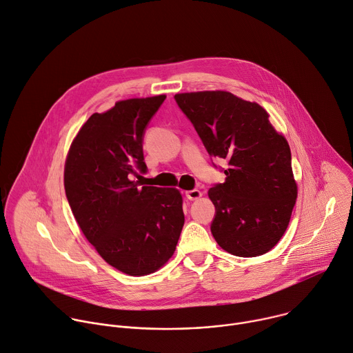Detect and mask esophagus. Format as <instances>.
<instances>
[{
	"label": "esophagus",
	"mask_w": 353,
	"mask_h": 353,
	"mask_svg": "<svg viewBox=\"0 0 353 353\" xmlns=\"http://www.w3.org/2000/svg\"><path fill=\"white\" fill-rule=\"evenodd\" d=\"M185 196H186V199H189V200H196V199H199V197L201 196V192H200L199 189H192V190L185 192Z\"/></svg>",
	"instance_id": "34e87169"
}]
</instances>
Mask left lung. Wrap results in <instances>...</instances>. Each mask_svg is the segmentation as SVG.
Returning <instances> with one entry per match:
<instances>
[{"mask_svg": "<svg viewBox=\"0 0 353 353\" xmlns=\"http://www.w3.org/2000/svg\"><path fill=\"white\" fill-rule=\"evenodd\" d=\"M174 99L208 156L228 163L223 168L225 182L208 190L216 205L211 234L231 254L267 253L284 235L298 196L287 139L275 132L263 107L232 93H182Z\"/></svg>", "mask_w": 353, "mask_h": 353, "instance_id": "obj_1", "label": "left lung"}]
</instances>
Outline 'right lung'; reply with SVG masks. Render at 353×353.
Returning <instances> with one entry per match:
<instances>
[{
  "label": "right lung",
  "instance_id": "1",
  "mask_svg": "<svg viewBox=\"0 0 353 353\" xmlns=\"http://www.w3.org/2000/svg\"><path fill=\"white\" fill-rule=\"evenodd\" d=\"M164 100L130 99L93 114L65 163V193L82 232L110 265L129 275L164 265L185 223L178 189L132 181L137 171L148 172L143 137Z\"/></svg>",
  "mask_w": 353,
  "mask_h": 353
}]
</instances>
